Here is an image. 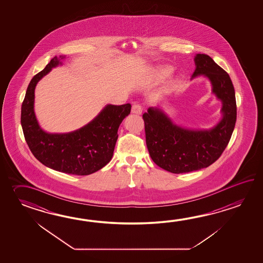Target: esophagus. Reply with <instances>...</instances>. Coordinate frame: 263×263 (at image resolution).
I'll return each instance as SVG.
<instances>
[{
  "mask_svg": "<svg viewBox=\"0 0 263 263\" xmlns=\"http://www.w3.org/2000/svg\"><path fill=\"white\" fill-rule=\"evenodd\" d=\"M132 112L136 114V115H141L142 114V107L139 104H134L132 107Z\"/></svg>",
  "mask_w": 263,
  "mask_h": 263,
  "instance_id": "34e87169",
  "label": "esophagus"
}]
</instances>
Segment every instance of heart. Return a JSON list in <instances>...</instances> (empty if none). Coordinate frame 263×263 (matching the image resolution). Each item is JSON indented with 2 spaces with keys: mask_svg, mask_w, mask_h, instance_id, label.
Masks as SVG:
<instances>
[{
  "mask_svg": "<svg viewBox=\"0 0 263 263\" xmlns=\"http://www.w3.org/2000/svg\"><path fill=\"white\" fill-rule=\"evenodd\" d=\"M172 71V68L169 67H160L153 71V77L155 79H162L166 77Z\"/></svg>",
  "mask_w": 263,
  "mask_h": 263,
  "instance_id": "1",
  "label": "heart"
}]
</instances>
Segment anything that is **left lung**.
I'll return each instance as SVG.
<instances>
[{"mask_svg": "<svg viewBox=\"0 0 263 263\" xmlns=\"http://www.w3.org/2000/svg\"><path fill=\"white\" fill-rule=\"evenodd\" d=\"M192 80L207 78L222 102V118L212 129H189L174 123L162 107H149L143 115L145 142L152 161L174 174L188 173L210 166L229 144L237 118L234 86L229 74L213 58L197 53Z\"/></svg>", "mask_w": 263, "mask_h": 263, "instance_id": "1", "label": "left lung"}]
</instances>
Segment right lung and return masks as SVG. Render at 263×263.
I'll use <instances>...</instances> for the list:
<instances>
[{"label":"right lung","instance_id":"add662e5","mask_svg":"<svg viewBox=\"0 0 263 263\" xmlns=\"http://www.w3.org/2000/svg\"><path fill=\"white\" fill-rule=\"evenodd\" d=\"M66 56H54L44 69L31 80L22 105V127L30 151L47 167L63 173L86 176L111 161L119 125L129 116V103L107 104L89 123L66 134H50L41 129L34 114V89Z\"/></svg>","mask_w":263,"mask_h":263}]
</instances>
